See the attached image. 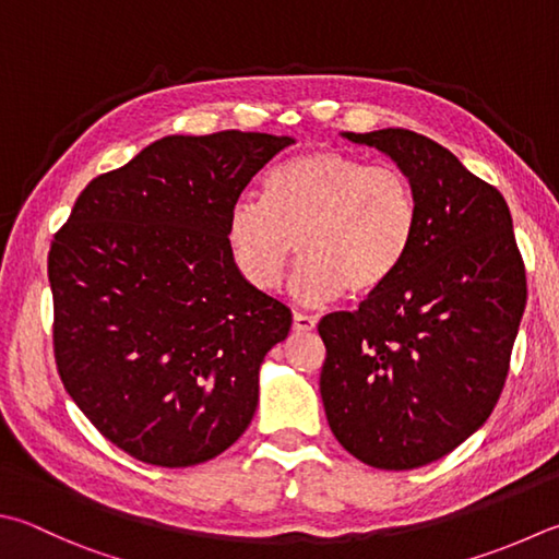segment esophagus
I'll use <instances>...</instances> for the list:
<instances>
[{"label":"esophagus","mask_w":559,"mask_h":559,"mask_svg":"<svg viewBox=\"0 0 559 559\" xmlns=\"http://www.w3.org/2000/svg\"><path fill=\"white\" fill-rule=\"evenodd\" d=\"M292 329H294V333H311L316 329V319L307 313H294Z\"/></svg>","instance_id":"34e87169"}]
</instances>
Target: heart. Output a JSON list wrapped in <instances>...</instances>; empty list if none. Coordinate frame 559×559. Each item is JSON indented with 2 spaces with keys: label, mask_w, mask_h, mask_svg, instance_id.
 <instances>
[{
  "label": "heart",
  "mask_w": 559,
  "mask_h": 559,
  "mask_svg": "<svg viewBox=\"0 0 559 559\" xmlns=\"http://www.w3.org/2000/svg\"><path fill=\"white\" fill-rule=\"evenodd\" d=\"M416 228V192L399 167L321 148L275 167L265 202L240 197L228 212L226 243L255 292H275L297 250L304 262L292 294L319 307L343 292L355 301L382 292L404 267Z\"/></svg>",
  "instance_id": "heart-1"
}]
</instances>
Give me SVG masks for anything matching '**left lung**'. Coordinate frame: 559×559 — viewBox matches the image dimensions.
Returning <instances> with one entry per match:
<instances>
[{
	"label": "left lung",
	"instance_id": "obj_1",
	"mask_svg": "<svg viewBox=\"0 0 559 559\" xmlns=\"http://www.w3.org/2000/svg\"><path fill=\"white\" fill-rule=\"evenodd\" d=\"M343 135L408 177L418 228L382 292L319 323L325 418L365 465L424 467L497 406L528 299L525 265L507 199L443 145L406 129Z\"/></svg>",
	"mask_w": 559,
	"mask_h": 559
}]
</instances>
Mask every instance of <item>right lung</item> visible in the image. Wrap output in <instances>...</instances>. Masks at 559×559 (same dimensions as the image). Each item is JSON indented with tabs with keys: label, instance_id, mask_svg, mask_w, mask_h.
Returning a JSON list of instances; mask_svg holds the SVG:
<instances>
[{
	"label": "right lung",
	"instance_id": "1",
	"mask_svg": "<svg viewBox=\"0 0 559 559\" xmlns=\"http://www.w3.org/2000/svg\"><path fill=\"white\" fill-rule=\"evenodd\" d=\"M289 135H165L82 189L50 243L52 350L99 433L157 467H192L246 433L258 372L292 313L243 282L230 206Z\"/></svg>",
	"mask_w": 559,
	"mask_h": 559
}]
</instances>
